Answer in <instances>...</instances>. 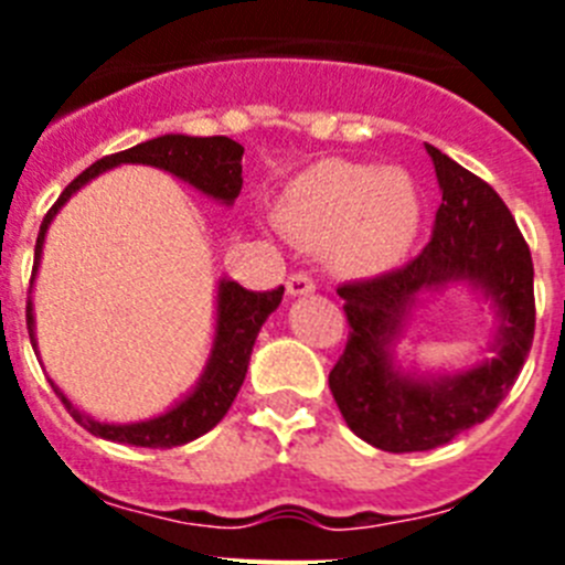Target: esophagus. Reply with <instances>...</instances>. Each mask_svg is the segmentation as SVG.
<instances>
[{
  "label": "esophagus",
  "instance_id": "obj_1",
  "mask_svg": "<svg viewBox=\"0 0 565 565\" xmlns=\"http://www.w3.org/2000/svg\"><path fill=\"white\" fill-rule=\"evenodd\" d=\"M286 286H288V294H291V297H302V294L317 291V282H313L311 274H306V271H294L291 277H288Z\"/></svg>",
  "mask_w": 565,
  "mask_h": 565
}]
</instances>
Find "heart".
<instances>
[{
	"label": "heart",
	"instance_id": "b5f03b06",
	"mask_svg": "<svg viewBox=\"0 0 565 565\" xmlns=\"http://www.w3.org/2000/svg\"><path fill=\"white\" fill-rule=\"evenodd\" d=\"M422 192L404 169L328 158L279 194V228L302 246H322L344 274L396 266L422 228Z\"/></svg>",
	"mask_w": 565,
	"mask_h": 565
}]
</instances>
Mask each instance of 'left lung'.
Here are the masks:
<instances>
[{"label": "left lung", "mask_w": 565, "mask_h": 565, "mask_svg": "<svg viewBox=\"0 0 565 565\" xmlns=\"http://www.w3.org/2000/svg\"><path fill=\"white\" fill-rule=\"evenodd\" d=\"M427 154L441 186L430 243L396 271L337 288L351 333L328 384L348 427L387 452L433 450L487 422L535 339V268L515 217L478 174L430 143ZM447 281H469L493 302L497 356L452 377L404 374L392 344L417 297Z\"/></svg>", "instance_id": "8db88e82"}]
</instances>
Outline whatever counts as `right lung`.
<instances>
[{"instance_id": "add662e5", "label": "right lung", "mask_w": 565, "mask_h": 565, "mask_svg": "<svg viewBox=\"0 0 565 565\" xmlns=\"http://www.w3.org/2000/svg\"><path fill=\"white\" fill-rule=\"evenodd\" d=\"M121 163H143V167L163 169V172L181 178L189 186L209 194L214 201L226 203V206H232L234 198L243 189V147L237 141H232V138H226V135H212V138L161 135V138L143 141L132 149H124V152L107 154V158L96 161L89 169H84L76 181L58 194V201L53 203V209L44 214L42 228H39L36 237L33 277H36L39 259H42L44 234H47L50 223L58 214V209L70 201V194L78 192L96 174L107 172L113 167H121ZM33 277H30V291H33ZM282 291H286L282 286L274 288V291H246L234 279H221V286H217V326H214L212 353H209L201 382L194 384V391L183 402L174 404L172 411L163 413V416L132 424H104L78 411L76 404L70 402L56 384H53L56 396L64 402L70 416L76 418L84 430L93 433V436L118 444H132V447H152V450H158V447L161 450L181 447V444L194 441L198 436L212 430L214 424L228 413V407H232V402L239 393V384L246 379L254 339H257L263 322L282 302ZM28 333L30 344L36 351V319H33V299L30 297Z\"/></svg>"}]
</instances>
